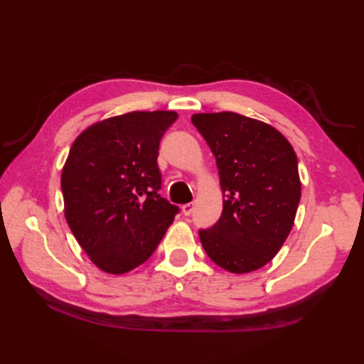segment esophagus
<instances>
[{
  "instance_id": "1",
  "label": "esophagus",
  "mask_w": 364,
  "mask_h": 364,
  "mask_svg": "<svg viewBox=\"0 0 364 364\" xmlns=\"http://www.w3.org/2000/svg\"><path fill=\"white\" fill-rule=\"evenodd\" d=\"M181 211H183V214L186 215V218H188V215H191L192 213H194V203H186V205H183V206H181Z\"/></svg>"
}]
</instances>
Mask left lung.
I'll list each match as a JSON object with an SVG mask.
<instances>
[{"mask_svg": "<svg viewBox=\"0 0 364 364\" xmlns=\"http://www.w3.org/2000/svg\"><path fill=\"white\" fill-rule=\"evenodd\" d=\"M191 120L215 156L225 198L219 220L198 230L205 252L233 274L266 266L296 219V151L280 131L241 114H196Z\"/></svg>", "mask_w": 364, "mask_h": 364, "instance_id": "8db88e82", "label": "left lung"}]
</instances>
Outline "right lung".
Masks as SVG:
<instances>
[{
    "mask_svg": "<svg viewBox=\"0 0 364 364\" xmlns=\"http://www.w3.org/2000/svg\"><path fill=\"white\" fill-rule=\"evenodd\" d=\"M173 111H136L76 137L60 176L65 219L92 262L125 274L151 257L180 208L161 197L159 142Z\"/></svg>",
    "mask_w": 364,
    "mask_h": 364,
    "instance_id": "right-lung-1",
    "label": "right lung"
}]
</instances>
